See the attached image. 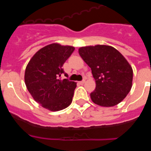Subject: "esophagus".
<instances>
[{
    "label": "esophagus",
    "instance_id": "obj_1",
    "mask_svg": "<svg viewBox=\"0 0 151 151\" xmlns=\"http://www.w3.org/2000/svg\"><path fill=\"white\" fill-rule=\"evenodd\" d=\"M85 82V80H82V81H81V82H79V84H81V85H83L84 83Z\"/></svg>",
    "mask_w": 151,
    "mask_h": 151
}]
</instances>
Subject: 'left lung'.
I'll return each instance as SVG.
<instances>
[{
  "label": "left lung",
  "mask_w": 151,
  "mask_h": 151,
  "mask_svg": "<svg viewBox=\"0 0 151 151\" xmlns=\"http://www.w3.org/2000/svg\"><path fill=\"white\" fill-rule=\"evenodd\" d=\"M78 53L91 69L96 88L91 101L102 106H113L125 98L132 86L133 70L116 48L108 45L82 47Z\"/></svg>",
  "instance_id": "8db88e82"
}]
</instances>
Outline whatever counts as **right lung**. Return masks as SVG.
<instances>
[{"label":"right lung","mask_w":151,"mask_h":151,"mask_svg":"<svg viewBox=\"0 0 151 151\" xmlns=\"http://www.w3.org/2000/svg\"><path fill=\"white\" fill-rule=\"evenodd\" d=\"M75 47L54 43L40 49L29 60L25 83L35 101L50 111H59L71 104L76 82L61 79L62 68Z\"/></svg>","instance_id":"right-lung-1"}]
</instances>
